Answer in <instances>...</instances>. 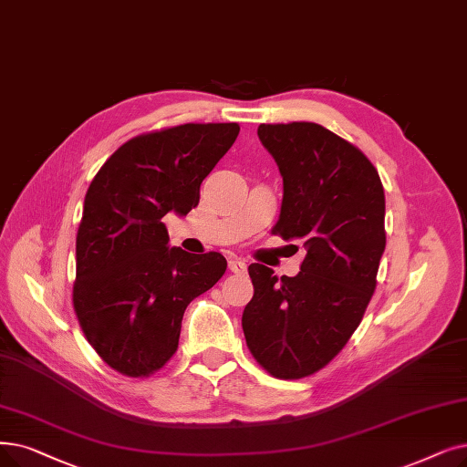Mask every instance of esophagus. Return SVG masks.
Here are the masks:
<instances>
[{
	"instance_id": "1",
	"label": "esophagus",
	"mask_w": 467,
	"mask_h": 467,
	"mask_svg": "<svg viewBox=\"0 0 467 467\" xmlns=\"http://www.w3.org/2000/svg\"><path fill=\"white\" fill-rule=\"evenodd\" d=\"M229 269L233 273H244L248 269V263L244 259H231L229 261Z\"/></svg>"
}]
</instances>
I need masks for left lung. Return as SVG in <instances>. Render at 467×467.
Masks as SVG:
<instances>
[{
  "instance_id": "left-lung-1",
  "label": "left lung",
  "mask_w": 467,
  "mask_h": 467,
  "mask_svg": "<svg viewBox=\"0 0 467 467\" xmlns=\"http://www.w3.org/2000/svg\"><path fill=\"white\" fill-rule=\"evenodd\" d=\"M282 175L275 234L306 248L296 276L252 263L246 343L275 378L299 379L343 349L367 311L385 250V196L372 161L313 121L261 124Z\"/></svg>"
}]
</instances>
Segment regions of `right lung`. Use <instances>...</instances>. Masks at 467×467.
<instances>
[{"mask_svg": "<svg viewBox=\"0 0 467 467\" xmlns=\"http://www.w3.org/2000/svg\"><path fill=\"white\" fill-rule=\"evenodd\" d=\"M238 124H185L139 135L99 170L76 236L74 309L110 368L149 376L171 358L189 303L225 275L221 254L170 246L164 215L198 206L200 185Z\"/></svg>", "mask_w": 467, "mask_h": 467, "instance_id": "add662e5", "label": "right lung"}]
</instances>
